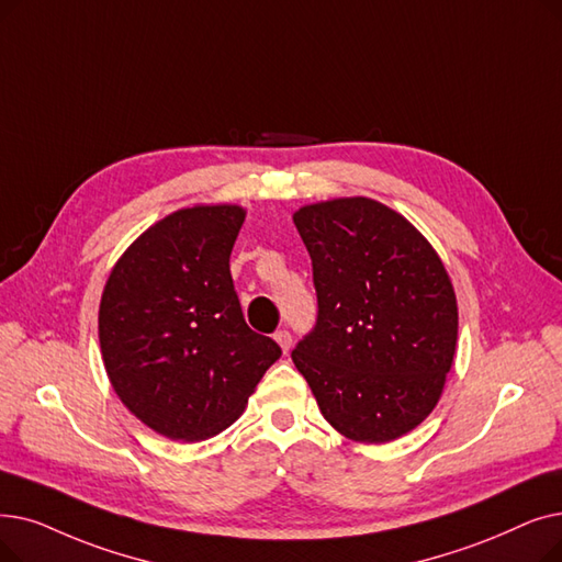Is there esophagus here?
I'll return each mask as SVG.
<instances>
[{
	"instance_id": "esophagus-1",
	"label": "esophagus",
	"mask_w": 562,
	"mask_h": 562,
	"mask_svg": "<svg viewBox=\"0 0 562 562\" xmlns=\"http://www.w3.org/2000/svg\"><path fill=\"white\" fill-rule=\"evenodd\" d=\"M276 341L280 345V349L286 353L291 349V333L289 330H278L276 333Z\"/></svg>"
}]
</instances>
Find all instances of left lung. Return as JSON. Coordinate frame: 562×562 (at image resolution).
Masks as SVG:
<instances>
[{
    "instance_id": "left-lung-1",
    "label": "left lung",
    "mask_w": 562,
    "mask_h": 562,
    "mask_svg": "<svg viewBox=\"0 0 562 562\" xmlns=\"http://www.w3.org/2000/svg\"><path fill=\"white\" fill-rule=\"evenodd\" d=\"M319 319L291 351L324 418L358 443L416 429L446 387L459 330L452 280L402 213L370 198L305 204Z\"/></svg>"
}]
</instances>
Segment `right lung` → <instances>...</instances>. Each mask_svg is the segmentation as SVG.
I'll return each mask as SVG.
<instances>
[{
	"instance_id": "obj_1",
	"label": "right lung",
	"mask_w": 562,
	"mask_h": 562,
	"mask_svg": "<svg viewBox=\"0 0 562 562\" xmlns=\"http://www.w3.org/2000/svg\"><path fill=\"white\" fill-rule=\"evenodd\" d=\"M238 204H194L142 232L112 266L99 339L116 397L169 441H206L246 411L282 356L248 328L229 273Z\"/></svg>"
}]
</instances>
